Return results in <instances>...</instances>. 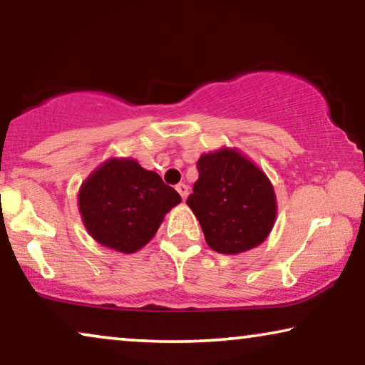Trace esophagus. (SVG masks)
<instances>
[{"label": "esophagus", "mask_w": 365, "mask_h": 365, "mask_svg": "<svg viewBox=\"0 0 365 365\" xmlns=\"http://www.w3.org/2000/svg\"><path fill=\"white\" fill-rule=\"evenodd\" d=\"M176 191H178L179 194H181L182 200H186L187 194H189V187L186 186V184H178V186H176Z\"/></svg>", "instance_id": "1"}]
</instances>
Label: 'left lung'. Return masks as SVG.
I'll return each mask as SVG.
<instances>
[{"instance_id": "1", "label": "left lung", "mask_w": 365, "mask_h": 365, "mask_svg": "<svg viewBox=\"0 0 365 365\" xmlns=\"http://www.w3.org/2000/svg\"><path fill=\"white\" fill-rule=\"evenodd\" d=\"M197 171L186 202L207 245L225 255L260 245L277 217V195L267 174L230 148L200 156Z\"/></svg>"}]
</instances>
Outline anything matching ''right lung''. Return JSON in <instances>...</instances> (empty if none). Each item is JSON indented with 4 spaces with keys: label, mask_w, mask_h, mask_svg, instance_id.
Segmentation results:
<instances>
[{
    "label": "right lung",
    "mask_w": 365,
    "mask_h": 365,
    "mask_svg": "<svg viewBox=\"0 0 365 365\" xmlns=\"http://www.w3.org/2000/svg\"><path fill=\"white\" fill-rule=\"evenodd\" d=\"M179 202L181 195L160 174L146 171L131 158L105 161L78 191V210L88 234L121 253L145 247Z\"/></svg>",
    "instance_id": "1"
}]
</instances>
